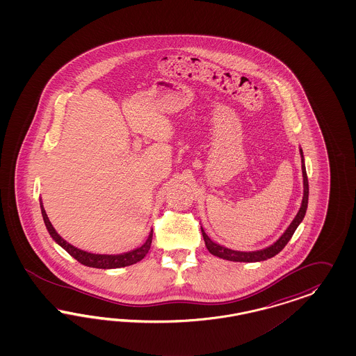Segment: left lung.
Returning a JSON list of instances; mask_svg holds the SVG:
<instances>
[{"label": "left lung", "mask_w": 356, "mask_h": 356, "mask_svg": "<svg viewBox=\"0 0 356 356\" xmlns=\"http://www.w3.org/2000/svg\"><path fill=\"white\" fill-rule=\"evenodd\" d=\"M300 155H302V185H304V194H302V206L300 210L298 211L296 216L293 218L291 225L284 231V234L268 248L261 249V250H254V252H240V250H232V249L222 247L219 244L214 243L210 237L206 235L204 228L201 227L202 236L205 240L206 248L211 254H214L219 259H228V261H235V262H259V261H265V259H271L275 254H278L282 249L287 245L290 241L293 232L296 231L298 226L302 223L307 207H308V194H309V186H308V177H307V171H305V164H304V155L300 149Z\"/></svg>", "instance_id": "left-lung-1"}]
</instances>
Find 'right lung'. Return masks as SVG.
Returning <instances> with one entry per match:
<instances>
[{
	"label": "right lung",
	"instance_id": "1",
	"mask_svg": "<svg viewBox=\"0 0 356 356\" xmlns=\"http://www.w3.org/2000/svg\"><path fill=\"white\" fill-rule=\"evenodd\" d=\"M40 209H42L44 223H45V227H47L49 235L52 236V238L60 247H63L72 257H74L78 262H81L85 266L97 268V269L124 268V266H129V265L140 262V259H143L150 250L151 241H152V229H151L147 240L143 243V245H140V248L127 252V253H122V254H95V253H88L86 250H81V249L73 247L72 244H69L67 241H65L64 238L56 232V229L52 226V223L49 222L47 213L44 210L43 204H40Z\"/></svg>",
	"mask_w": 356,
	"mask_h": 356
}]
</instances>
